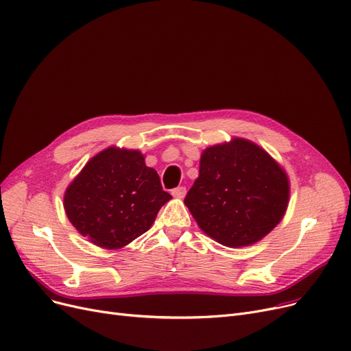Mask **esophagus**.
<instances>
[{"label":"esophagus","mask_w":351,"mask_h":351,"mask_svg":"<svg viewBox=\"0 0 351 351\" xmlns=\"http://www.w3.org/2000/svg\"><path fill=\"white\" fill-rule=\"evenodd\" d=\"M172 195H173L175 197H185V195H186V188H185V186H178V188H175V189L172 191Z\"/></svg>","instance_id":"1"}]
</instances>
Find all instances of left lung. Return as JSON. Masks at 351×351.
<instances>
[{"label": "left lung", "mask_w": 351, "mask_h": 351, "mask_svg": "<svg viewBox=\"0 0 351 351\" xmlns=\"http://www.w3.org/2000/svg\"><path fill=\"white\" fill-rule=\"evenodd\" d=\"M288 201L282 166L261 146L234 138L202 152L199 176L185 205L208 237L241 248L268 235L285 215Z\"/></svg>", "instance_id": "left-lung-1"}]
</instances>
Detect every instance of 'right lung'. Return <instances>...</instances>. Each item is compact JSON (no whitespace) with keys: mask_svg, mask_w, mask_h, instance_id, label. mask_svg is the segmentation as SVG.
<instances>
[{"mask_svg":"<svg viewBox=\"0 0 351 351\" xmlns=\"http://www.w3.org/2000/svg\"><path fill=\"white\" fill-rule=\"evenodd\" d=\"M171 199L142 152L110 146L71 180L64 192V210L91 243L119 250L150 230L159 209Z\"/></svg>","mask_w":351,"mask_h":351,"instance_id":"1","label":"right lung"}]
</instances>
